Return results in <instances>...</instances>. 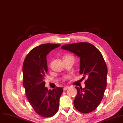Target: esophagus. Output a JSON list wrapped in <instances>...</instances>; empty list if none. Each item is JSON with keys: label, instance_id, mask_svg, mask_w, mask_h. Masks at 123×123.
<instances>
[{"label": "esophagus", "instance_id": "esophagus-1", "mask_svg": "<svg viewBox=\"0 0 123 123\" xmlns=\"http://www.w3.org/2000/svg\"><path fill=\"white\" fill-rule=\"evenodd\" d=\"M69 87H68V86H67V87H64V88H63L64 91H65V90H66L67 89H69Z\"/></svg>", "mask_w": 123, "mask_h": 123}]
</instances>
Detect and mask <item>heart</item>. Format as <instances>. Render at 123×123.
Returning <instances> with one entry per match:
<instances>
[{
  "mask_svg": "<svg viewBox=\"0 0 123 123\" xmlns=\"http://www.w3.org/2000/svg\"><path fill=\"white\" fill-rule=\"evenodd\" d=\"M69 56H64V58H65L68 57H69Z\"/></svg>",
  "mask_w": 123,
  "mask_h": 123,
  "instance_id": "heart-1",
  "label": "heart"
}]
</instances>
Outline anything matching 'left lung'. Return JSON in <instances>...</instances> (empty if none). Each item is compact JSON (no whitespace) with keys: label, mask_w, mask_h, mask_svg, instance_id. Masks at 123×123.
<instances>
[{"label":"left lung","mask_w":123,"mask_h":123,"mask_svg":"<svg viewBox=\"0 0 123 123\" xmlns=\"http://www.w3.org/2000/svg\"><path fill=\"white\" fill-rule=\"evenodd\" d=\"M63 49L74 53L80 58V74L87 79L85 87H76L77 94L74 100L75 108L82 113H89L97 108L107 86V67L100 51L88 42L64 45Z\"/></svg>","instance_id":"obj_1"}]
</instances>
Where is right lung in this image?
<instances>
[{"label":"right lung","mask_w":123,"mask_h":123,"mask_svg":"<svg viewBox=\"0 0 123 123\" xmlns=\"http://www.w3.org/2000/svg\"><path fill=\"white\" fill-rule=\"evenodd\" d=\"M60 45L50 43L39 45L29 52L23 65L26 95L35 112L45 118L51 117L57 112L63 92L61 87L48 90L44 81L48 71L46 56L50 51Z\"/></svg>","instance_id":"obj_1"}]
</instances>
